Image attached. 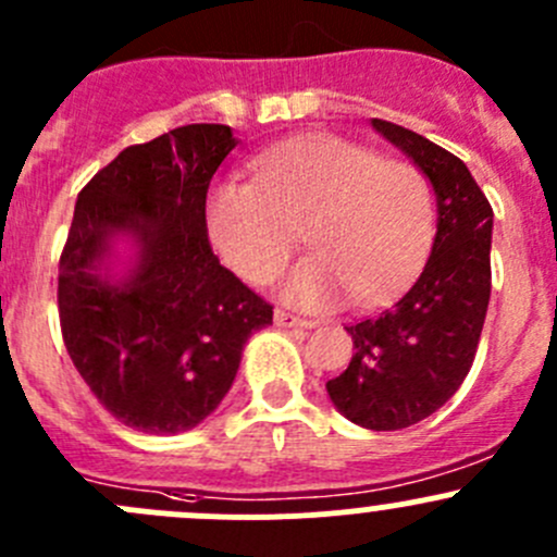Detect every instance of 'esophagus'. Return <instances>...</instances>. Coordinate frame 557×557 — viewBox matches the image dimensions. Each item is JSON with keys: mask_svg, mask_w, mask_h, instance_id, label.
<instances>
[{"mask_svg": "<svg viewBox=\"0 0 557 557\" xmlns=\"http://www.w3.org/2000/svg\"><path fill=\"white\" fill-rule=\"evenodd\" d=\"M274 323L283 325V329H312V320L299 318V314H290L285 310H274Z\"/></svg>", "mask_w": 557, "mask_h": 557, "instance_id": "34e87169", "label": "esophagus"}]
</instances>
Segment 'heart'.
Segmentation results:
<instances>
[{
    "label": "heart",
    "instance_id": "obj_1",
    "mask_svg": "<svg viewBox=\"0 0 557 557\" xmlns=\"http://www.w3.org/2000/svg\"><path fill=\"white\" fill-rule=\"evenodd\" d=\"M256 185L223 177L207 194V234L218 256L263 285L288 261L296 232L310 256L280 283L305 310L345 299L380 305L407 288L434 245V199L412 164L383 161L350 139L314 134L252 159Z\"/></svg>",
    "mask_w": 557,
    "mask_h": 557
}]
</instances>
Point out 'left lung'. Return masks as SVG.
I'll return each mask as SVG.
<instances>
[{
  "mask_svg": "<svg viewBox=\"0 0 557 557\" xmlns=\"http://www.w3.org/2000/svg\"><path fill=\"white\" fill-rule=\"evenodd\" d=\"M372 128L429 177L436 237L418 283L347 329L356 352L325 391L350 423L398 431L434 414L474 363L491 301L493 210L458 156L391 121L372 117Z\"/></svg>",
  "mask_w": 557,
  "mask_h": 557,
  "instance_id": "obj_1",
  "label": "left lung"
}]
</instances>
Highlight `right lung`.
<instances>
[{
  "instance_id": "obj_1",
  "label": "right lung",
  "mask_w": 557,
  "mask_h": 557,
  "mask_svg": "<svg viewBox=\"0 0 557 557\" xmlns=\"http://www.w3.org/2000/svg\"><path fill=\"white\" fill-rule=\"evenodd\" d=\"M237 148L221 123H188L121 150L77 194L59 263L66 352L99 404L145 434L210 418L272 305L221 267L207 188ZM133 245L121 262L116 243Z\"/></svg>"
}]
</instances>
